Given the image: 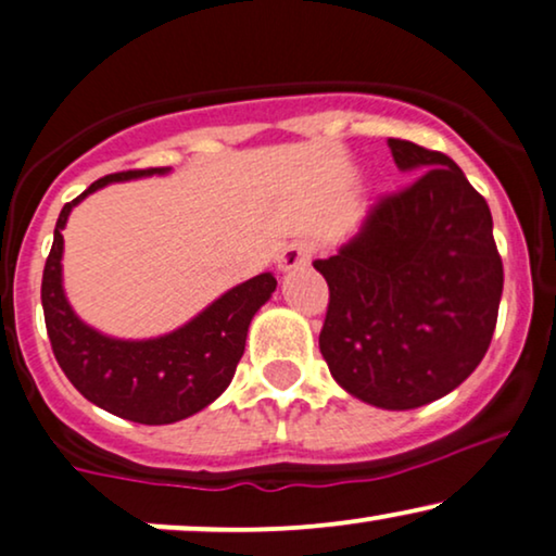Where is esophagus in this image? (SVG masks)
Listing matches in <instances>:
<instances>
[{"label": "esophagus", "mask_w": 556, "mask_h": 556, "mask_svg": "<svg viewBox=\"0 0 556 556\" xmlns=\"http://www.w3.org/2000/svg\"><path fill=\"white\" fill-rule=\"evenodd\" d=\"M314 252H316V244L314 242L293 240L283 250V255H280L278 268L280 270H293V268H301V265H308V263H312Z\"/></svg>", "instance_id": "esophagus-1"}]
</instances>
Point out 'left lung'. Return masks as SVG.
<instances>
[{
  "instance_id": "1",
  "label": "left lung",
  "mask_w": 556,
  "mask_h": 556,
  "mask_svg": "<svg viewBox=\"0 0 556 556\" xmlns=\"http://www.w3.org/2000/svg\"><path fill=\"white\" fill-rule=\"evenodd\" d=\"M401 170L337 255L314 261L329 306L319 350L344 391L406 410L454 391L485 357L503 293L488 201L437 150L388 137Z\"/></svg>"
}]
</instances>
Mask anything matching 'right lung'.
Masks as SVG:
<instances>
[{"label":"right lung","mask_w":556,"mask_h":556,"mask_svg":"<svg viewBox=\"0 0 556 556\" xmlns=\"http://www.w3.org/2000/svg\"><path fill=\"white\" fill-rule=\"evenodd\" d=\"M165 170L110 173L68 201L58 214L40 288L50 348L76 391L119 419L150 427L189 419L225 393L244 352L252 316L278 286L270 273H261L219 295L181 329L155 340H114L78 319L61 283V229L66 227L71 208L106 184Z\"/></svg>","instance_id":"add662e5"}]
</instances>
